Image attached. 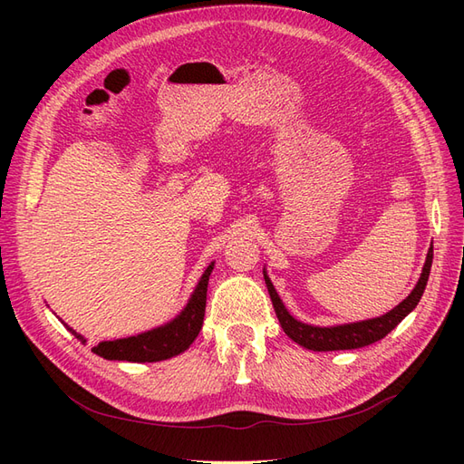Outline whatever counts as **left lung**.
Masks as SVG:
<instances>
[{
  "mask_svg": "<svg viewBox=\"0 0 464 464\" xmlns=\"http://www.w3.org/2000/svg\"><path fill=\"white\" fill-rule=\"evenodd\" d=\"M431 259H433V247H430L428 251V257L424 263L422 275L418 278V285L414 286V290L409 294V296H406V300H402L397 307H392L391 312H387L382 317L358 321V323H346V325H336V327H315L294 319L288 314L283 300L278 298V294L271 283V278L266 276L265 269H263V276H265V285H266V290H269L276 317L280 321V327L285 329V333L290 336V339L307 350L329 353V350H353V348L368 346L372 343L382 341L383 336H387L392 329H395L399 323L418 305L420 298H422L428 285L430 269H431Z\"/></svg>",
  "mask_w": 464,
  "mask_h": 464,
  "instance_id": "8db88e82",
  "label": "left lung"
}]
</instances>
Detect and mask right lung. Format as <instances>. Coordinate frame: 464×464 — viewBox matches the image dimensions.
Returning <instances> with one entry per match:
<instances>
[{"label":"right lung","instance_id":"obj_1","mask_svg":"<svg viewBox=\"0 0 464 464\" xmlns=\"http://www.w3.org/2000/svg\"><path fill=\"white\" fill-rule=\"evenodd\" d=\"M215 263L207 266V271L199 278L198 286H195L189 302L184 310L179 312L170 323L160 325L157 329H150L147 333L128 336V339L118 341H104L92 346V353L102 356L106 360H125V362H160L172 356H178L191 346V343L198 339V334L203 327L205 317V304H207V285L208 276L213 273ZM67 327V325H65ZM72 331L77 339L85 344V336Z\"/></svg>","mask_w":464,"mask_h":464}]
</instances>
